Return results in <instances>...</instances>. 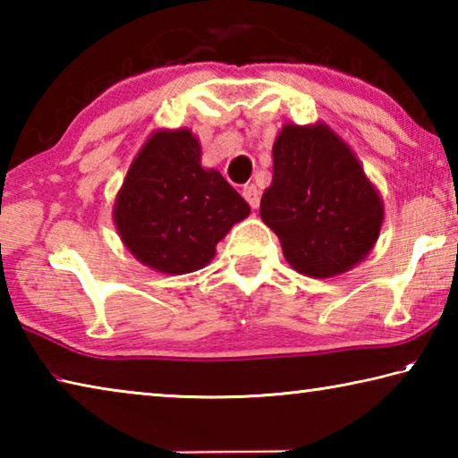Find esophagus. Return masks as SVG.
I'll return each mask as SVG.
<instances>
[{
	"instance_id": "1",
	"label": "esophagus",
	"mask_w": 458,
	"mask_h": 458,
	"mask_svg": "<svg viewBox=\"0 0 458 458\" xmlns=\"http://www.w3.org/2000/svg\"><path fill=\"white\" fill-rule=\"evenodd\" d=\"M242 196H244V199L248 201V204H250V208H259V204H260V191H259L257 185H254V183L244 185Z\"/></svg>"
}]
</instances>
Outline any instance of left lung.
<instances>
[{"mask_svg": "<svg viewBox=\"0 0 458 458\" xmlns=\"http://www.w3.org/2000/svg\"><path fill=\"white\" fill-rule=\"evenodd\" d=\"M260 218L294 270L329 278L368 257L384 204L358 157L327 125H284L273 145V183L262 193Z\"/></svg>", "mask_w": 458, "mask_h": 458, "instance_id": "obj_1", "label": "left lung"}]
</instances>
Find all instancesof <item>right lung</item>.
I'll use <instances>...</instances> for the list:
<instances>
[{"mask_svg": "<svg viewBox=\"0 0 458 458\" xmlns=\"http://www.w3.org/2000/svg\"><path fill=\"white\" fill-rule=\"evenodd\" d=\"M190 129L157 131L131 164L113 218L133 257L165 275L193 273L216 244L250 214L244 198L216 169L201 167Z\"/></svg>", "mask_w": 458, "mask_h": 458, "instance_id": "obj_1", "label": "right lung"}]
</instances>
